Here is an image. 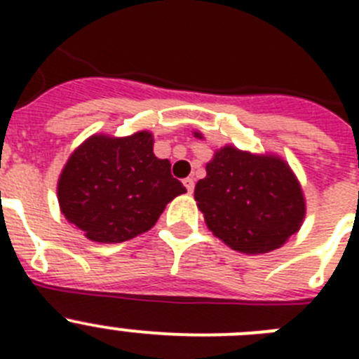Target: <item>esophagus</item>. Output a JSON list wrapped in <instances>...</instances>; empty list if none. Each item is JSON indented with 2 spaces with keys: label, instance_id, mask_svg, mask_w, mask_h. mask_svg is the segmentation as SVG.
I'll return each instance as SVG.
<instances>
[{
  "label": "esophagus",
  "instance_id": "34e87169",
  "mask_svg": "<svg viewBox=\"0 0 359 359\" xmlns=\"http://www.w3.org/2000/svg\"><path fill=\"white\" fill-rule=\"evenodd\" d=\"M183 185H185V189L189 190V194L194 192V180H192V177H185V180H183Z\"/></svg>",
  "mask_w": 359,
  "mask_h": 359
}]
</instances>
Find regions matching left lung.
<instances>
[{
  "instance_id": "1",
  "label": "left lung",
  "mask_w": 359,
  "mask_h": 359,
  "mask_svg": "<svg viewBox=\"0 0 359 359\" xmlns=\"http://www.w3.org/2000/svg\"><path fill=\"white\" fill-rule=\"evenodd\" d=\"M196 136L203 138L201 133ZM194 198L215 237L241 253L280 248L302 226L306 199L290 165L224 145L207 163Z\"/></svg>"
}]
</instances>
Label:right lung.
Returning a JSON list of instances; mask_svg holds the SVG:
<instances>
[{
    "label": "right lung",
    "mask_w": 359,
    "mask_h": 359,
    "mask_svg": "<svg viewBox=\"0 0 359 359\" xmlns=\"http://www.w3.org/2000/svg\"><path fill=\"white\" fill-rule=\"evenodd\" d=\"M152 135H93L79 145L57 183L59 207L95 243H123L151 230L167 203L187 192L170 161L152 152Z\"/></svg>",
    "instance_id": "add662e5"
}]
</instances>
